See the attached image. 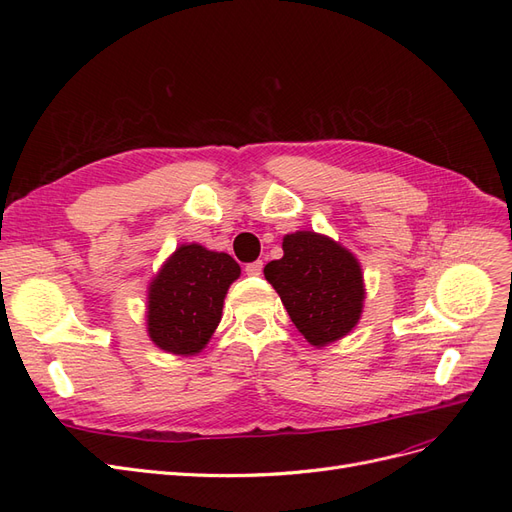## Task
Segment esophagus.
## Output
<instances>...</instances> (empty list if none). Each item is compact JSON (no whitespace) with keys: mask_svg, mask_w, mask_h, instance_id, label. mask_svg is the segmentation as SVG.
<instances>
[{"mask_svg":"<svg viewBox=\"0 0 512 512\" xmlns=\"http://www.w3.org/2000/svg\"><path fill=\"white\" fill-rule=\"evenodd\" d=\"M245 273H247V275H254V277H256V275H260V273H262V260L250 262V265L245 267Z\"/></svg>","mask_w":512,"mask_h":512,"instance_id":"esophagus-1","label":"esophagus"}]
</instances>
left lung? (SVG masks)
<instances>
[{"mask_svg":"<svg viewBox=\"0 0 512 512\" xmlns=\"http://www.w3.org/2000/svg\"><path fill=\"white\" fill-rule=\"evenodd\" d=\"M284 256L265 267L290 320L309 344L322 348L348 335L363 312L359 260L337 241L312 230L284 237Z\"/></svg>","mask_w":512,"mask_h":512,"instance_id":"1","label":"left lung"}]
</instances>
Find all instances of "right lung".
Returning <instances> with one entry per match:
<instances>
[{
  "label": "right lung",
  "mask_w": 512,
  "mask_h": 512,
  "mask_svg": "<svg viewBox=\"0 0 512 512\" xmlns=\"http://www.w3.org/2000/svg\"><path fill=\"white\" fill-rule=\"evenodd\" d=\"M241 267L224 252L190 243L170 256L147 292V333L170 354L203 350L222 320L224 297Z\"/></svg>",
  "instance_id": "add662e5"
}]
</instances>
